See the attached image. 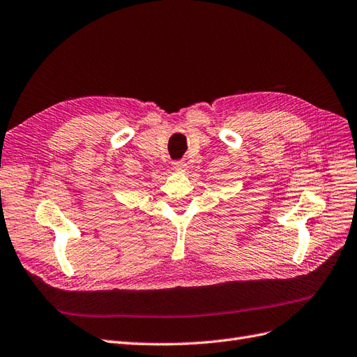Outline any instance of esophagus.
<instances>
[{
	"label": "esophagus",
	"instance_id": "1",
	"mask_svg": "<svg viewBox=\"0 0 357 357\" xmlns=\"http://www.w3.org/2000/svg\"><path fill=\"white\" fill-rule=\"evenodd\" d=\"M172 166L176 172H185V169H187L185 161H173Z\"/></svg>",
	"mask_w": 357,
	"mask_h": 357
}]
</instances>
